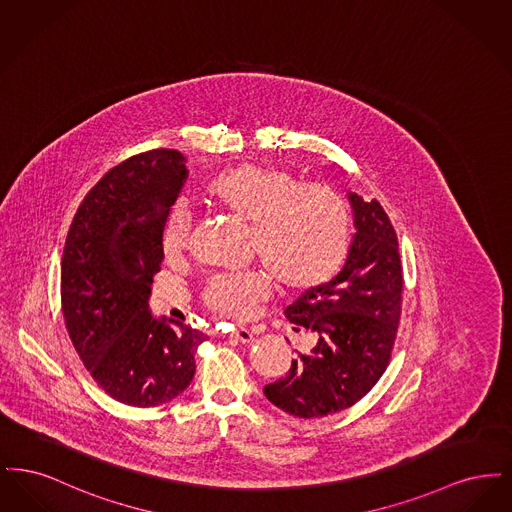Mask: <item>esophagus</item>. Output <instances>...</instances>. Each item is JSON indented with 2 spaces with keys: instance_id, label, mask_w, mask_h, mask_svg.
<instances>
[{
  "instance_id": "esophagus-1",
  "label": "esophagus",
  "mask_w": 512,
  "mask_h": 512,
  "mask_svg": "<svg viewBox=\"0 0 512 512\" xmlns=\"http://www.w3.org/2000/svg\"><path fill=\"white\" fill-rule=\"evenodd\" d=\"M228 338H230V341H236V343H253V340H255L253 332H249V330H245V328L234 330Z\"/></svg>"
}]
</instances>
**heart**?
I'll return each instance as SVG.
<instances>
[{"label":"heart","instance_id":"obj_1","mask_svg":"<svg viewBox=\"0 0 512 512\" xmlns=\"http://www.w3.org/2000/svg\"><path fill=\"white\" fill-rule=\"evenodd\" d=\"M203 199L251 228L257 257L280 286L309 292L328 284L349 251V215L338 194L301 186L292 172L245 163L220 172L203 188ZM190 238V215L174 205L163 226L167 255H178ZM270 292L263 272H236L211 280L205 299L219 315L244 318Z\"/></svg>","mask_w":512,"mask_h":512}]
</instances>
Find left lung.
Listing matches in <instances>:
<instances>
[{"mask_svg":"<svg viewBox=\"0 0 512 512\" xmlns=\"http://www.w3.org/2000/svg\"><path fill=\"white\" fill-rule=\"evenodd\" d=\"M353 240L340 272L286 307L284 315L317 336L290 372L265 386L272 405L299 418L340 413L384 374L401 315L403 274L397 236L382 205L347 192Z\"/></svg>","mask_w":512,"mask_h":512,"instance_id":"left-lung-1","label":"left lung"}]
</instances>
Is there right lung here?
I'll use <instances>...</instances> for the list:
<instances>
[{
    "instance_id": "1",
    "label": "right lung",
    "mask_w": 512,
    "mask_h": 512,
    "mask_svg": "<svg viewBox=\"0 0 512 512\" xmlns=\"http://www.w3.org/2000/svg\"><path fill=\"white\" fill-rule=\"evenodd\" d=\"M188 178L186 157L155 149L107 172L74 215L61 259V307L92 378L130 407L186 390L203 334L151 315L163 226Z\"/></svg>"
}]
</instances>
